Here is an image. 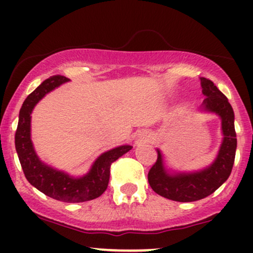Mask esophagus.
Returning a JSON list of instances; mask_svg holds the SVG:
<instances>
[{
  "instance_id": "esophagus-1",
  "label": "esophagus",
  "mask_w": 253,
  "mask_h": 253,
  "mask_svg": "<svg viewBox=\"0 0 253 253\" xmlns=\"http://www.w3.org/2000/svg\"><path fill=\"white\" fill-rule=\"evenodd\" d=\"M138 141H149L150 139V134L149 132H146V130H141L140 133L138 134Z\"/></svg>"
}]
</instances>
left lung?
<instances>
[{"label": "left lung", "mask_w": 253, "mask_h": 253, "mask_svg": "<svg viewBox=\"0 0 253 253\" xmlns=\"http://www.w3.org/2000/svg\"><path fill=\"white\" fill-rule=\"evenodd\" d=\"M202 94L206 98L200 107L203 113L215 114L221 120L222 140L217 155L208 167L196 171H173L168 169L162 151L149 171V183L155 193L178 202H193L207 197L227 181L233 168L237 150L234 112L227 97L207 78L201 77Z\"/></svg>", "instance_id": "left-lung-1"}]
</instances>
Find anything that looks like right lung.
Returning <instances> with one entry per match:
<instances>
[{"instance_id": "add662e5", "label": "right lung", "mask_w": 253, "mask_h": 253, "mask_svg": "<svg viewBox=\"0 0 253 253\" xmlns=\"http://www.w3.org/2000/svg\"><path fill=\"white\" fill-rule=\"evenodd\" d=\"M69 81V78L60 75L52 76L28 95L20 109L15 133V149L26 178L33 187L58 201L76 203L90 201L102 195L108 187L110 165L128 152L132 146L120 145L101 153L88 172L78 177L58 170L39 158L31 139L32 112L46 94Z\"/></svg>"}]
</instances>
